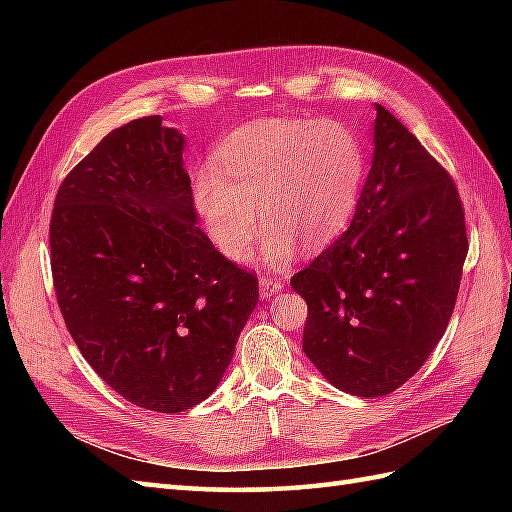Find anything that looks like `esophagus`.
<instances>
[{"instance_id": "1", "label": "esophagus", "mask_w": 512, "mask_h": 512, "mask_svg": "<svg viewBox=\"0 0 512 512\" xmlns=\"http://www.w3.org/2000/svg\"><path fill=\"white\" fill-rule=\"evenodd\" d=\"M284 288V281L275 275H259V292H262V297H273L277 292Z\"/></svg>"}]
</instances>
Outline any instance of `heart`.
<instances>
[{
	"instance_id": "heart-1",
	"label": "heart",
	"mask_w": 512,
	"mask_h": 512,
	"mask_svg": "<svg viewBox=\"0 0 512 512\" xmlns=\"http://www.w3.org/2000/svg\"><path fill=\"white\" fill-rule=\"evenodd\" d=\"M365 156L350 127L323 118H264L228 134L211 169L193 173V211L220 255L248 257L257 213L266 226L264 257L288 264L339 237L356 209Z\"/></svg>"
}]
</instances>
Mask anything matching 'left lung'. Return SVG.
<instances>
[{"instance_id": "1", "label": "left lung", "mask_w": 512, "mask_h": 512, "mask_svg": "<svg viewBox=\"0 0 512 512\" xmlns=\"http://www.w3.org/2000/svg\"><path fill=\"white\" fill-rule=\"evenodd\" d=\"M374 162L347 231L290 286L308 303L303 352L341 391L405 385L442 339L469 253L449 171L376 105Z\"/></svg>"}]
</instances>
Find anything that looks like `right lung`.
I'll return each mask as SVG.
<instances>
[{
  "label": "right lung",
  "mask_w": 512,
  "mask_h": 512,
  "mask_svg": "<svg viewBox=\"0 0 512 512\" xmlns=\"http://www.w3.org/2000/svg\"><path fill=\"white\" fill-rule=\"evenodd\" d=\"M160 121L114 129L63 178L50 266L94 372L138 407L178 413L222 380L259 284L198 228L184 138Z\"/></svg>",
  "instance_id": "add662e5"
}]
</instances>
